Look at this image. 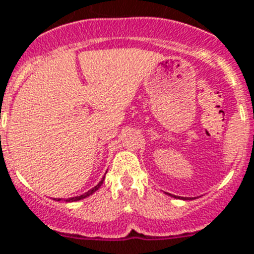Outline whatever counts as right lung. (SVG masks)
<instances>
[{
  "label": "right lung",
  "mask_w": 254,
  "mask_h": 254,
  "mask_svg": "<svg viewBox=\"0 0 254 254\" xmlns=\"http://www.w3.org/2000/svg\"><path fill=\"white\" fill-rule=\"evenodd\" d=\"M103 182H104V178H103V179H101V181H100V183H99V185H97V186H95V187H93V189H92V190H89V191H88V192L83 193V195H80V196L68 197V199H65V201H76V200H80V199H84V197L89 196V195H92V193L95 192L96 190H99V189H100V186L103 185Z\"/></svg>",
  "instance_id": "right-lung-1"
}]
</instances>
